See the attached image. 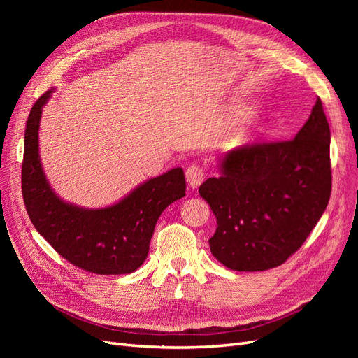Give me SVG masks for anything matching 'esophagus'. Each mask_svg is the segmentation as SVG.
<instances>
[{
	"label": "esophagus",
	"mask_w": 358,
	"mask_h": 358,
	"mask_svg": "<svg viewBox=\"0 0 358 358\" xmlns=\"http://www.w3.org/2000/svg\"><path fill=\"white\" fill-rule=\"evenodd\" d=\"M187 180L192 188H197L204 179V169L199 164H192L187 169Z\"/></svg>",
	"instance_id": "esophagus-1"
}]
</instances>
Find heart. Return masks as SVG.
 Returning a JSON list of instances; mask_svg holds the SVG:
<instances>
[{"label": "heart", "mask_w": 358, "mask_h": 358, "mask_svg": "<svg viewBox=\"0 0 358 358\" xmlns=\"http://www.w3.org/2000/svg\"><path fill=\"white\" fill-rule=\"evenodd\" d=\"M236 116H237V119H241V117H246L248 113L243 110H239V112H236Z\"/></svg>", "instance_id": "b5f03b06"}]
</instances>
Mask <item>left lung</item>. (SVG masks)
Wrapping results in <instances>:
<instances>
[{
    "label": "left lung",
    "instance_id": "8db88e82",
    "mask_svg": "<svg viewBox=\"0 0 358 358\" xmlns=\"http://www.w3.org/2000/svg\"><path fill=\"white\" fill-rule=\"evenodd\" d=\"M216 218L213 257L239 272L284 264L305 243L331 194L330 128L318 96L296 137L227 154L199 188Z\"/></svg>",
    "mask_w": 358,
    "mask_h": 358
}]
</instances>
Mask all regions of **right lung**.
Wrapping results in <instances>:
<instances>
[{
    "instance_id": "obj_1",
    "label": "right lung",
    "mask_w": 358,
    "mask_h": 358,
    "mask_svg": "<svg viewBox=\"0 0 358 358\" xmlns=\"http://www.w3.org/2000/svg\"><path fill=\"white\" fill-rule=\"evenodd\" d=\"M50 92L32 106L25 128L22 196L32 225L69 263L96 275H124L148 257L155 224L169 204L185 196L180 167L149 179L124 200L88 210L52 192L38 158V122Z\"/></svg>"
}]
</instances>
